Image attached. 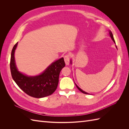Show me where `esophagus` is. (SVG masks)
I'll use <instances>...</instances> for the list:
<instances>
[{"mask_svg":"<svg viewBox=\"0 0 129 129\" xmlns=\"http://www.w3.org/2000/svg\"><path fill=\"white\" fill-rule=\"evenodd\" d=\"M64 60L66 65H69L70 61V56L69 55H66L64 56Z\"/></svg>","mask_w":129,"mask_h":129,"instance_id":"1","label":"esophagus"}]
</instances>
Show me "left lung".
Masks as SVG:
<instances>
[{
  "mask_svg": "<svg viewBox=\"0 0 129 129\" xmlns=\"http://www.w3.org/2000/svg\"><path fill=\"white\" fill-rule=\"evenodd\" d=\"M109 36H110V37H111V39L112 40V41H114V43H115V44H116V43H115V40H114V37H113V34H112V32H111L110 30H109ZM116 48H117V46H116ZM71 62V64L72 63V60H71V62ZM75 85H76V87L77 88V89H79V90H80L81 92H82L83 93H85V94H89V93H88V92H85V91H83V90H82V89H81L80 88H79V87H78L75 83Z\"/></svg>",
  "mask_w": 129,
  "mask_h": 129,
  "instance_id": "1",
  "label": "left lung"
}]
</instances>
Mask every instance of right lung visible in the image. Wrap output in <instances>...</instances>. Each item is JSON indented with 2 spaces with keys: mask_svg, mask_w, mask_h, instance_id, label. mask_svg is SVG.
I'll return each instance as SVG.
<instances>
[{
  "mask_svg": "<svg viewBox=\"0 0 129 129\" xmlns=\"http://www.w3.org/2000/svg\"><path fill=\"white\" fill-rule=\"evenodd\" d=\"M18 45L15 44L11 52L10 69L15 82L27 95L35 98L48 96L56 90L61 69L65 66L63 57L50 64L40 75L31 76L19 72L15 64L14 52Z\"/></svg>",
  "mask_w": 129,
  "mask_h": 129,
  "instance_id": "add662e5",
  "label": "right lung"
}]
</instances>
